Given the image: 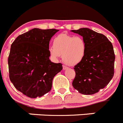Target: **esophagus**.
I'll return each instance as SVG.
<instances>
[{
    "mask_svg": "<svg viewBox=\"0 0 123 123\" xmlns=\"http://www.w3.org/2000/svg\"><path fill=\"white\" fill-rule=\"evenodd\" d=\"M68 67H67V66H65V65H63V70H65V69H68Z\"/></svg>",
    "mask_w": 123,
    "mask_h": 123,
    "instance_id": "esophagus-1",
    "label": "esophagus"
}]
</instances>
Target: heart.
<instances>
[{"label":"heart","mask_w":123,"mask_h":123,"mask_svg":"<svg viewBox=\"0 0 123 123\" xmlns=\"http://www.w3.org/2000/svg\"><path fill=\"white\" fill-rule=\"evenodd\" d=\"M87 44L81 36L61 34L54 38L53 46L49 48L50 56L54 60H58L62 55L66 64L74 66L81 62L85 56Z\"/></svg>","instance_id":"1"}]
</instances>
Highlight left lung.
I'll use <instances>...</instances> for the list:
<instances>
[{
    "label": "left lung",
    "instance_id": "left-lung-1",
    "mask_svg": "<svg viewBox=\"0 0 123 123\" xmlns=\"http://www.w3.org/2000/svg\"><path fill=\"white\" fill-rule=\"evenodd\" d=\"M71 31L82 36L87 44L84 58L74 67L76 76L73 86L84 95L97 93L114 76L115 55L112 44L104 34L89 28Z\"/></svg>",
    "mask_w": 123,
    "mask_h": 123
}]
</instances>
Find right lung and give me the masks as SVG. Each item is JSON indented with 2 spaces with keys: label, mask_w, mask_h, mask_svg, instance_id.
<instances>
[{
  "label": "right lung",
  "mask_w": 123,
  "mask_h": 123,
  "mask_svg": "<svg viewBox=\"0 0 123 123\" xmlns=\"http://www.w3.org/2000/svg\"><path fill=\"white\" fill-rule=\"evenodd\" d=\"M59 30L34 28L18 36L11 45L9 78L15 87L30 98L41 97L52 89L62 64L49 59V42Z\"/></svg>",
  "instance_id": "right-lung-1"
}]
</instances>
